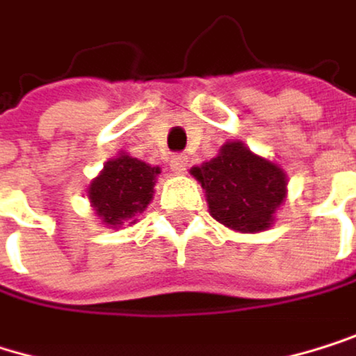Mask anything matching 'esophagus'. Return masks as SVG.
Segmentation results:
<instances>
[{"label": "esophagus", "instance_id": "1", "mask_svg": "<svg viewBox=\"0 0 356 356\" xmlns=\"http://www.w3.org/2000/svg\"><path fill=\"white\" fill-rule=\"evenodd\" d=\"M186 166H188V156H184V154H175V156H170V168H172L175 172H184Z\"/></svg>", "mask_w": 356, "mask_h": 356}]
</instances>
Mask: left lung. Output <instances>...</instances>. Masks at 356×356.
Returning a JSON list of instances; mask_svg holds the SVG:
<instances>
[{
  "mask_svg": "<svg viewBox=\"0 0 356 356\" xmlns=\"http://www.w3.org/2000/svg\"><path fill=\"white\" fill-rule=\"evenodd\" d=\"M211 215L238 232H259L272 223L287 194L285 172L251 154L241 141L225 143L217 158L196 166Z\"/></svg>",
  "mask_w": 356,
  "mask_h": 356,
  "instance_id": "obj_1",
  "label": "left lung"
}]
</instances>
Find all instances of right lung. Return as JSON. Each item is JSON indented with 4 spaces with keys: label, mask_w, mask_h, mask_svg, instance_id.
Returning <instances> with one entry per match:
<instances>
[{
    "label": "right lung",
    "mask_w": 356,
    "mask_h": 356,
    "mask_svg": "<svg viewBox=\"0 0 356 356\" xmlns=\"http://www.w3.org/2000/svg\"><path fill=\"white\" fill-rule=\"evenodd\" d=\"M158 172V166L126 154L107 162L88 188V198L97 215L109 225H122L137 213H143L154 196Z\"/></svg>",
    "instance_id": "obj_1"
}]
</instances>
